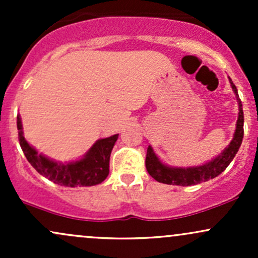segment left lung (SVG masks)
Listing matches in <instances>:
<instances>
[{
	"label": "left lung",
	"instance_id": "8db88e82",
	"mask_svg": "<svg viewBox=\"0 0 258 258\" xmlns=\"http://www.w3.org/2000/svg\"><path fill=\"white\" fill-rule=\"evenodd\" d=\"M230 86H232L234 93L236 96L239 105V116L236 120V128L234 132L232 142L229 143L226 149L222 152L217 158L206 164L200 165V166L193 167H171L167 165L162 164L160 161L156 154L154 153L152 147H148L147 158H146V167L148 173L153 177L154 179L165 184L173 185H194L198 183L206 182V180L215 178L218 174H221L228 167V165L232 162V160L238 153L239 148L241 146L242 137H244V111H242L241 100L239 99L238 90L235 85L233 84L232 80L229 79Z\"/></svg>",
	"mask_w": 258,
	"mask_h": 258
}]
</instances>
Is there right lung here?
Wrapping results in <instances>:
<instances>
[{"mask_svg": "<svg viewBox=\"0 0 258 258\" xmlns=\"http://www.w3.org/2000/svg\"><path fill=\"white\" fill-rule=\"evenodd\" d=\"M17 127L18 138H19L20 147L25 158L38 173L52 180L55 184L72 186V188L91 186L99 184L108 177L110 154L119 135L98 139L85 154L84 158L76 161L61 164V162L53 161L46 158L26 142L23 135L20 115L17 116Z\"/></svg>", "mask_w": 258, "mask_h": 258, "instance_id": "obj_1", "label": "right lung"}]
</instances>
